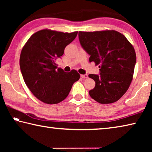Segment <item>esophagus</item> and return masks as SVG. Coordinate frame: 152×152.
Wrapping results in <instances>:
<instances>
[{
  "label": "esophagus",
  "mask_w": 152,
  "mask_h": 152,
  "mask_svg": "<svg viewBox=\"0 0 152 152\" xmlns=\"http://www.w3.org/2000/svg\"><path fill=\"white\" fill-rule=\"evenodd\" d=\"M81 77L83 78H88V75L87 74H83V75H81Z\"/></svg>",
  "instance_id": "obj_1"
}]
</instances>
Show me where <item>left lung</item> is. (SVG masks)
Wrapping results in <instances>:
<instances>
[{"instance_id": "left-lung-1", "label": "left lung", "mask_w": 152, "mask_h": 152, "mask_svg": "<svg viewBox=\"0 0 152 152\" xmlns=\"http://www.w3.org/2000/svg\"><path fill=\"white\" fill-rule=\"evenodd\" d=\"M80 43L91 56L89 61L99 65L100 74H89L95 87L89 91L92 99L110 104L121 98L133 80L136 54L132 43L115 30L79 31Z\"/></svg>"}]
</instances>
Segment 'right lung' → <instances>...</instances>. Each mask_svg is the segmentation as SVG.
I'll return each mask as SVG.
<instances>
[{
    "label": "right lung",
    "instance_id": "add662e5",
    "mask_svg": "<svg viewBox=\"0 0 152 152\" xmlns=\"http://www.w3.org/2000/svg\"><path fill=\"white\" fill-rule=\"evenodd\" d=\"M78 31L64 33L42 29L25 43L20 56V68L24 81L33 94L43 102L58 104L64 101L73 84L80 79L75 70L66 73L57 69L55 60L75 39Z\"/></svg>",
    "mask_w": 152,
    "mask_h": 152
}]
</instances>
